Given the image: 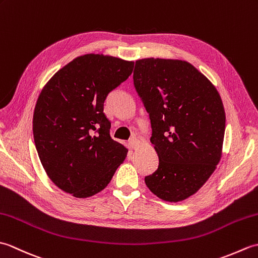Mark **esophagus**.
I'll return each mask as SVG.
<instances>
[{
    "instance_id": "obj_1",
    "label": "esophagus",
    "mask_w": 258,
    "mask_h": 258,
    "mask_svg": "<svg viewBox=\"0 0 258 258\" xmlns=\"http://www.w3.org/2000/svg\"><path fill=\"white\" fill-rule=\"evenodd\" d=\"M128 143H130V146L132 147L133 150H135L136 147L139 146V144H140V141H139V139H138V138H132V139L130 140Z\"/></svg>"
}]
</instances>
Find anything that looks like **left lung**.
<instances>
[{
	"mask_svg": "<svg viewBox=\"0 0 258 258\" xmlns=\"http://www.w3.org/2000/svg\"><path fill=\"white\" fill-rule=\"evenodd\" d=\"M133 80L150 114L158 155V167L145 183L163 201H184L221 160L226 120L222 98L205 75L180 59H138Z\"/></svg>",
	"mask_w": 258,
	"mask_h": 258,
	"instance_id": "left-lung-1",
	"label": "left lung"
}]
</instances>
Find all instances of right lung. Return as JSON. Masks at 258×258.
Masks as SVG:
<instances>
[{
    "mask_svg": "<svg viewBox=\"0 0 258 258\" xmlns=\"http://www.w3.org/2000/svg\"><path fill=\"white\" fill-rule=\"evenodd\" d=\"M134 62L85 54L54 74L33 115V135L47 176L78 199L100 193L111 182L127 149L109 135L104 114L109 92L132 74Z\"/></svg>",
    "mask_w": 258,
    "mask_h": 258,
    "instance_id": "1",
    "label": "right lung"
}]
</instances>
